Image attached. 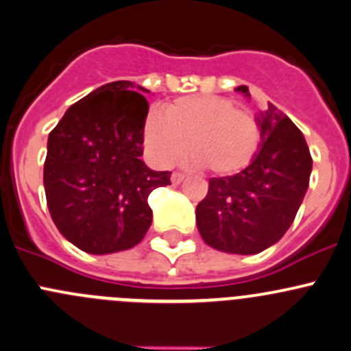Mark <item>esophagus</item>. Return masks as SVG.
<instances>
[{
    "instance_id": "34e87169",
    "label": "esophagus",
    "mask_w": 351,
    "mask_h": 351,
    "mask_svg": "<svg viewBox=\"0 0 351 351\" xmlns=\"http://www.w3.org/2000/svg\"><path fill=\"white\" fill-rule=\"evenodd\" d=\"M183 178H185V175H183V173L175 171L171 175V183H173V185H180V183L183 182Z\"/></svg>"
}]
</instances>
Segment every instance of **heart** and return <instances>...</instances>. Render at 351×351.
Here are the masks:
<instances>
[{"instance_id":"heart-1","label":"heart","mask_w":351,"mask_h":351,"mask_svg":"<svg viewBox=\"0 0 351 351\" xmlns=\"http://www.w3.org/2000/svg\"><path fill=\"white\" fill-rule=\"evenodd\" d=\"M143 134L147 154L156 165L180 161L190 143L195 163L217 176L242 173L254 163L263 145V126L256 112L212 94L175 99L165 114L151 110Z\"/></svg>"}]
</instances>
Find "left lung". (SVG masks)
<instances>
[{"label":"left lung","instance_id":"obj_1","mask_svg":"<svg viewBox=\"0 0 351 351\" xmlns=\"http://www.w3.org/2000/svg\"><path fill=\"white\" fill-rule=\"evenodd\" d=\"M237 90L249 94L245 86ZM263 145L254 163L234 176L208 180L197 225L210 247L257 254L293 223L309 185L313 158L296 124L272 104L261 116Z\"/></svg>","mask_w":351,"mask_h":351}]
</instances>
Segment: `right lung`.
<instances>
[{
    "label": "right lung",
    "instance_id": "obj_1",
    "mask_svg": "<svg viewBox=\"0 0 351 351\" xmlns=\"http://www.w3.org/2000/svg\"><path fill=\"white\" fill-rule=\"evenodd\" d=\"M106 84L70 106L49 134L43 165L47 205L58 232L88 254H110L145 239L153 212L147 197L171 185V171L141 160L146 88Z\"/></svg>",
    "mask_w": 351,
    "mask_h": 351
}]
</instances>
